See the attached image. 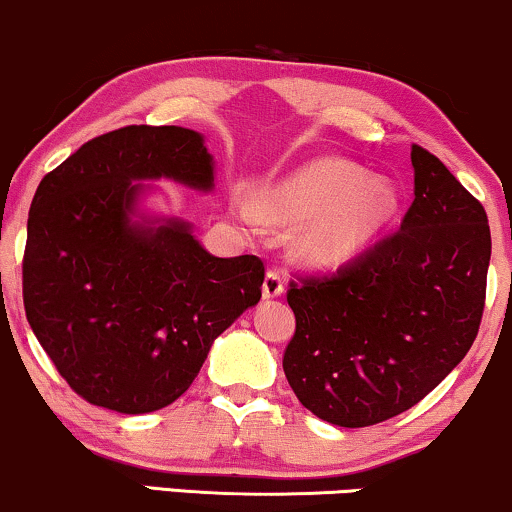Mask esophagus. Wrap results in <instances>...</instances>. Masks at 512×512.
Listing matches in <instances>:
<instances>
[{
  "mask_svg": "<svg viewBox=\"0 0 512 512\" xmlns=\"http://www.w3.org/2000/svg\"><path fill=\"white\" fill-rule=\"evenodd\" d=\"M284 293V277L279 270H268L263 282V298H277Z\"/></svg>",
  "mask_w": 512,
  "mask_h": 512,
  "instance_id": "obj_1",
  "label": "esophagus"
}]
</instances>
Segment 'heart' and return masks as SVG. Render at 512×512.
<instances>
[{"instance_id": "obj_1", "label": "heart", "mask_w": 512, "mask_h": 512, "mask_svg": "<svg viewBox=\"0 0 512 512\" xmlns=\"http://www.w3.org/2000/svg\"><path fill=\"white\" fill-rule=\"evenodd\" d=\"M237 214L256 223L298 221L296 251L310 263L345 261L366 247L396 212V191L389 181L366 177V170L342 158H317L258 195L235 200Z\"/></svg>"}]
</instances>
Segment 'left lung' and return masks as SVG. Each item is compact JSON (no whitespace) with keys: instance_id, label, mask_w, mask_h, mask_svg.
<instances>
[{"instance_id":"8db88e82","label":"left lung","mask_w":512,"mask_h":512,"mask_svg":"<svg viewBox=\"0 0 512 512\" xmlns=\"http://www.w3.org/2000/svg\"><path fill=\"white\" fill-rule=\"evenodd\" d=\"M401 228L333 275L298 277L286 300L293 394L347 429L410 410L457 368L485 310L492 235L485 207L422 146Z\"/></svg>"}]
</instances>
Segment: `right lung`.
I'll use <instances>...</instances> for the list:
<instances>
[{
    "label": "right lung",
    "instance_id": "right-lung-1",
    "mask_svg": "<svg viewBox=\"0 0 512 512\" xmlns=\"http://www.w3.org/2000/svg\"><path fill=\"white\" fill-rule=\"evenodd\" d=\"M212 191L200 132L128 125L90 139L34 193L23 303L39 345L81 398L125 415L165 408L209 347L261 300L258 256L219 258L181 219L132 221L142 184Z\"/></svg>",
    "mask_w": 512,
    "mask_h": 512
}]
</instances>
